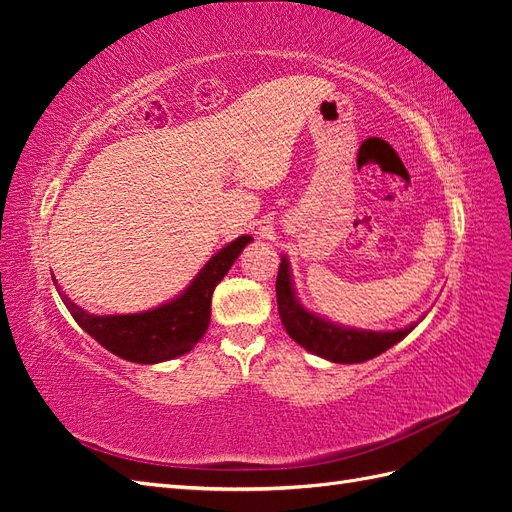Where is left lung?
Returning <instances> with one entry per match:
<instances>
[{"label": "left lung", "mask_w": 512, "mask_h": 512, "mask_svg": "<svg viewBox=\"0 0 512 512\" xmlns=\"http://www.w3.org/2000/svg\"><path fill=\"white\" fill-rule=\"evenodd\" d=\"M275 292L277 312H280L286 333L299 346L331 363H363L374 359V356L401 342L421 322H412L397 331H367L344 327V324L331 322L329 318L309 312L299 301L297 290H294L290 262L286 256H282L280 271H277Z\"/></svg>", "instance_id": "left-lung-1"}]
</instances>
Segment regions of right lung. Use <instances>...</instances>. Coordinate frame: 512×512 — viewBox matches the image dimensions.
<instances>
[{
    "instance_id": "right-lung-1",
    "label": "right lung",
    "mask_w": 512,
    "mask_h": 512,
    "mask_svg": "<svg viewBox=\"0 0 512 512\" xmlns=\"http://www.w3.org/2000/svg\"><path fill=\"white\" fill-rule=\"evenodd\" d=\"M252 241L254 239L250 235H243L224 245L175 299L141 314H89L83 307L72 303L66 292H61L55 275H51L61 301L87 335L121 359L153 365L190 352L198 344V339L207 333L213 290L224 280L228 269L235 265L243 247Z\"/></svg>"
}]
</instances>
